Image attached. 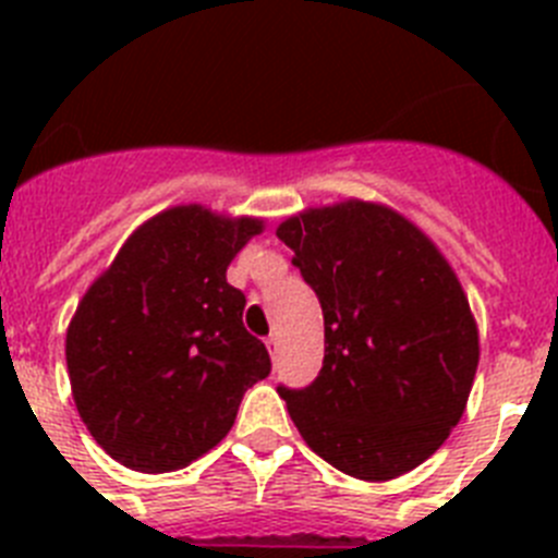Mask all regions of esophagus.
I'll return each instance as SVG.
<instances>
[{
	"instance_id": "esophagus-1",
	"label": "esophagus",
	"mask_w": 558,
	"mask_h": 558,
	"mask_svg": "<svg viewBox=\"0 0 558 558\" xmlns=\"http://www.w3.org/2000/svg\"><path fill=\"white\" fill-rule=\"evenodd\" d=\"M265 347H268V352L276 357V354H279V335L270 332L268 338H265Z\"/></svg>"
}]
</instances>
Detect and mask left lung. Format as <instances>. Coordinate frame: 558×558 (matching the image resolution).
Instances as JSON below:
<instances>
[{"instance_id":"obj_1","label":"left lung","mask_w":558,"mask_h":558,"mask_svg":"<svg viewBox=\"0 0 558 558\" xmlns=\"http://www.w3.org/2000/svg\"><path fill=\"white\" fill-rule=\"evenodd\" d=\"M276 236L324 310V366L279 386L310 450L360 481H391L445 445L477 368V327L447 259L377 204L310 209Z\"/></svg>"}]
</instances>
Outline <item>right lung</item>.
Wrapping results in <instances>:
<instances>
[{
	"mask_svg": "<svg viewBox=\"0 0 558 558\" xmlns=\"http://www.w3.org/2000/svg\"><path fill=\"white\" fill-rule=\"evenodd\" d=\"M263 220L175 206L128 236L66 332L72 397L97 445L140 472H172L231 430L243 393L270 374L226 282Z\"/></svg>",
	"mask_w": 558,
	"mask_h": 558,
	"instance_id": "obj_1",
	"label": "right lung"
}]
</instances>
